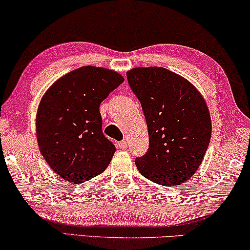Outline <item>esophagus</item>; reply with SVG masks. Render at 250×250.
<instances>
[{"instance_id": "34e87169", "label": "esophagus", "mask_w": 250, "mask_h": 250, "mask_svg": "<svg viewBox=\"0 0 250 250\" xmlns=\"http://www.w3.org/2000/svg\"><path fill=\"white\" fill-rule=\"evenodd\" d=\"M118 147L122 148V149H126L127 148V142L126 141H122L118 143Z\"/></svg>"}]
</instances>
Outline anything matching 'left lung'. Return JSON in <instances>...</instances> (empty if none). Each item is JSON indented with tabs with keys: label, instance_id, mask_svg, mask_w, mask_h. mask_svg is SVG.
Instances as JSON below:
<instances>
[{
	"label": "left lung",
	"instance_id": "8db88e82",
	"mask_svg": "<svg viewBox=\"0 0 250 250\" xmlns=\"http://www.w3.org/2000/svg\"><path fill=\"white\" fill-rule=\"evenodd\" d=\"M127 80L148 129L146 154L135 160L138 171L160 186H180L195 173L208 149V106L190 82L162 67L133 68Z\"/></svg>",
	"mask_w": 250,
	"mask_h": 250
}]
</instances>
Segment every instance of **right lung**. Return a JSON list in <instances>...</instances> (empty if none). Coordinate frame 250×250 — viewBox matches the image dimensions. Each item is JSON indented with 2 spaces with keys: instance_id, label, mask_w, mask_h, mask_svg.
Wrapping results in <instances>:
<instances>
[{
  "instance_id": "add662e5",
  "label": "right lung",
  "mask_w": 250,
  "mask_h": 250,
  "mask_svg": "<svg viewBox=\"0 0 250 250\" xmlns=\"http://www.w3.org/2000/svg\"><path fill=\"white\" fill-rule=\"evenodd\" d=\"M123 82L116 71L86 66L45 91L37 113L38 145L64 181L83 183L108 167L116 148L103 134L99 106Z\"/></svg>"
}]
</instances>
